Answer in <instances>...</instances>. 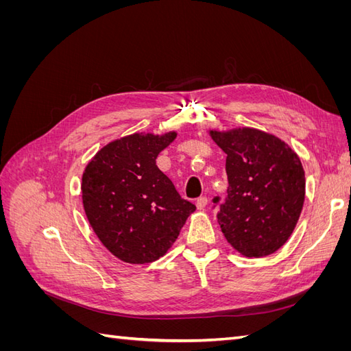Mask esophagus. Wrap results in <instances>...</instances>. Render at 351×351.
<instances>
[{"instance_id": "esophagus-1", "label": "esophagus", "mask_w": 351, "mask_h": 351, "mask_svg": "<svg viewBox=\"0 0 351 351\" xmlns=\"http://www.w3.org/2000/svg\"><path fill=\"white\" fill-rule=\"evenodd\" d=\"M206 205H208V197H205V196H202V197H199L197 199V202H196V206H197V209H205L206 208Z\"/></svg>"}]
</instances>
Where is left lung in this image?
I'll list each match as a JSON object with an SVG mask.
<instances>
[{
	"label": "left lung",
	"instance_id": "left-lung-1",
	"mask_svg": "<svg viewBox=\"0 0 351 351\" xmlns=\"http://www.w3.org/2000/svg\"><path fill=\"white\" fill-rule=\"evenodd\" d=\"M209 134L227 154V197L217 215L221 231L243 256L272 254L290 239L303 209L299 155L280 137L252 127Z\"/></svg>",
	"mask_w": 351,
	"mask_h": 351
}]
</instances>
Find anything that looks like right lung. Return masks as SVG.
<instances>
[{"label":"right lung","mask_w":351,"mask_h":351,"mask_svg":"<svg viewBox=\"0 0 351 351\" xmlns=\"http://www.w3.org/2000/svg\"><path fill=\"white\" fill-rule=\"evenodd\" d=\"M176 137L177 132L120 137L84 168V214L104 246L123 262L139 265L164 256L196 210L156 167V156Z\"/></svg>","instance_id":"add662e5"}]
</instances>
